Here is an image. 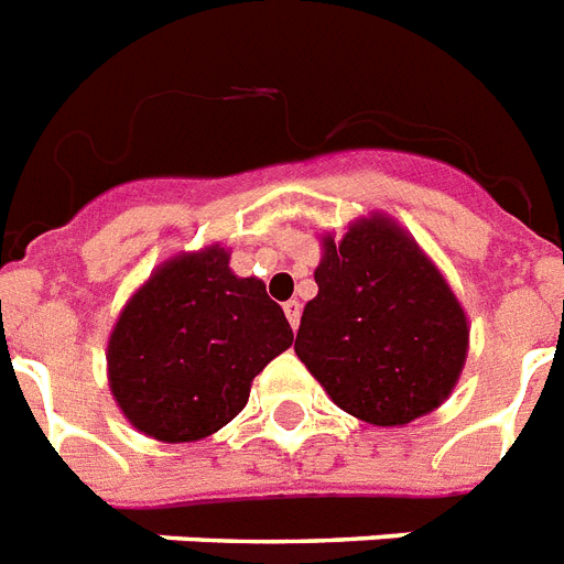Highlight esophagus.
Returning a JSON list of instances; mask_svg holds the SVG:
<instances>
[{
  "instance_id": "1",
  "label": "esophagus",
  "mask_w": 564,
  "mask_h": 564,
  "mask_svg": "<svg viewBox=\"0 0 564 564\" xmlns=\"http://www.w3.org/2000/svg\"><path fill=\"white\" fill-rule=\"evenodd\" d=\"M283 313H286V319H290L292 330L299 328V322H301V304H299V301H295V299L286 301V304H283Z\"/></svg>"
}]
</instances>
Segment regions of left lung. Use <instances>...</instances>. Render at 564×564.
I'll return each mask as SVG.
<instances>
[{"instance_id":"1","label":"left lung","mask_w":564,"mask_h":564,"mask_svg":"<svg viewBox=\"0 0 564 564\" xmlns=\"http://www.w3.org/2000/svg\"><path fill=\"white\" fill-rule=\"evenodd\" d=\"M319 292L301 313L295 355L346 414L408 425L449 399L470 325L432 257L384 213L322 236Z\"/></svg>"}]
</instances>
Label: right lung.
I'll list each match as a JSON object with an SVG mask.
<instances>
[{
    "instance_id": "1",
    "label": "right lung",
    "mask_w": 564,
    "mask_h": 564,
    "mask_svg": "<svg viewBox=\"0 0 564 564\" xmlns=\"http://www.w3.org/2000/svg\"><path fill=\"white\" fill-rule=\"evenodd\" d=\"M290 346V322L265 283L234 274L230 251L206 245L156 265L123 304L106 349L111 397L148 437L204 441Z\"/></svg>"
}]
</instances>
